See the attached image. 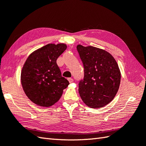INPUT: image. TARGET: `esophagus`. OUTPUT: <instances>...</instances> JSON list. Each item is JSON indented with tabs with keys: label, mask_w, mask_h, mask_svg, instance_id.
Instances as JSON below:
<instances>
[{
	"label": "esophagus",
	"mask_w": 146,
	"mask_h": 146,
	"mask_svg": "<svg viewBox=\"0 0 146 146\" xmlns=\"http://www.w3.org/2000/svg\"><path fill=\"white\" fill-rule=\"evenodd\" d=\"M68 81H69L70 83H72V82H73V78H68Z\"/></svg>",
	"instance_id": "esophagus-1"
}]
</instances>
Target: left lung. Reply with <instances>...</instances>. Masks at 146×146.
Listing matches in <instances>:
<instances>
[{
	"instance_id": "8db88e82",
	"label": "left lung",
	"mask_w": 146,
	"mask_h": 146,
	"mask_svg": "<svg viewBox=\"0 0 146 146\" xmlns=\"http://www.w3.org/2000/svg\"><path fill=\"white\" fill-rule=\"evenodd\" d=\"M76 49L84 67V78L78 85L80 97L89 107H103L119 90L121 74L118 64L104 49L80 44Z\"/></svg>"
}]
</instances>
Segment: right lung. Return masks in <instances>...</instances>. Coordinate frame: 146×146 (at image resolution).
Returning a JSON list of instances; mask_svg holds the SVG:
<instances>
[{
  "mask_svg": "<svg viewBox=\"0 0 146 146\" xmlns=\"http://www.w3.org/2000/svg\"><path fill=\"white\" fill-rule=\"evenodd\" d=\"M66 48L63 43L48 44L33 52L24 64L22 86L27 97L39 106L49 107L56 103L70 84L56 63Z\"/></svg>",
  "mask_w": 146,
  "mask_h": 146,
  "instance_id": "right-lung-1",
  "label": "right lung"
}]
</instances>
